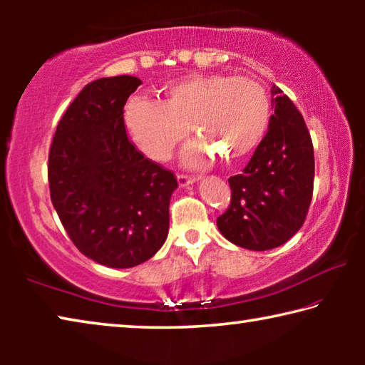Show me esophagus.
Instances as JSON below:
<instances>
[{"mask_svg": "<svg viewBox=\"0 0 365 365\" xmlns=\"http://www.w3.org/2000/svg\"><path fill=\"white\" fill-rule=\"evenodd\" d=\"M177 182H178V187H188V185L195 183L196 178L195 177H188V175H177Z\"/></svg>", "mask_w": 365, "mask_h": 365, "instance_id": "34e87169", "label": "esophagus"}]
</instances>
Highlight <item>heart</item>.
I'll list each match as a JSON object with an SVG mask.
<instances>
[{"label": "heart", "mask_w": 365, "mask_h": 365, "mask_svg": "<svg viewBox=\"0 0 365 365\" xmlns=\"http://www.w3.org/2000/svg\"><path fill=\"white\" fill-rule=\"evenodd\" d=\"M270 101L264 86L248 77L224 73H190L164 86L160 103L132 98L123 109V123L141 151L165 160L187 138L180 163L206 169L217 156L227 163L248 158L269 128Z\"/></svg>", "instance_id": "1"}]
</instances>
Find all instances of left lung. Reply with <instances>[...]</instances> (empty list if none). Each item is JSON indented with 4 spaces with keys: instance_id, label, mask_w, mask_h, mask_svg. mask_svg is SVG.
<instances>
[{
    "instance_id": "obj_1",
    "label": "left lung",
    "mask_w": 365,
    "mask_h": 365,
    "mask_svg": "<svg viewBox=\"0 0 365 365\" xmlns=\"http://www.w3.org/2000/svg\"><path fill=\"white\" fill-rule=\"evenodd\" d=\"M269 128L243 174L228 178L230 206L217 217L233 245L267 251L304 224L314 188V148L304 119L279 86H272Z\"/></svg>"
}]
</instances>
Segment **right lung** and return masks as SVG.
<instances>
[{
    "mask_svg": "<svg viewBox=\"0 0 365 365\" xmlns=\"http://www.w3.org/2000/svg\"><path fill=\"white\" fill-rule=\"evenodd\" d=\"M141 80L98 78L59 120L48 158L53 206L78 251L106 267L148 261L169 233L177 178L127 137L123 106Z\"/></svg>",
    "mask_w": 365,
    "mask_h": 365,
    "instance_id": "1",
    "label": "right lung"
}]
</instances>
